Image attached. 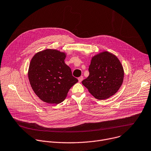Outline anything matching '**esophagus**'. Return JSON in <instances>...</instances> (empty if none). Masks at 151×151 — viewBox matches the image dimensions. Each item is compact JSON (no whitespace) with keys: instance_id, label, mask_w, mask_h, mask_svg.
Listing matches in <instances>:
<instances>
[{"instance_id":"esophagus-1","label":"esophagus","mask_w":151,"mask_h":151,"mask_svg":"<svg viewBox=\"0 0 151 151\" xmlns=\"http://www.w3.org/2000/svg\"><path fill=\"white\" fill-rule=\"evenodd\" d=\"M83 76H81L78 78V81H79V83H81V82L83 81Z\"/></svg>"}]
</instances>
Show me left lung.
I'll return each mask as SVG.
<instances>
[{
  "label": "left lung",
  "instance_id": "left-lung-1",
  "mask_svg": "<svg viewBox=\"0 0 151 151\" xmlns=\"http://www.w3.org/2000/svg\"><path fill=\"white\" fill-rule=\"evenodd\" d=\"M89 76L82 81L88 91L98 99L114 95L121 87L124 71L117 57L108 52L94 55L88 68Z\"/></svg>",
  "mask_w": 151,
  "mask_h": 151
}]
</instances>
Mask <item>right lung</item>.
<instances>
[{
  "instance_id": "add662e5",
  "label": "right lung",
  "mask_w": 151,
  "mask_h": 151,
  "mask_svg": "<svg viewBox=\"0 0 151 151\" xmlns=\"http://www.w3.org/2000/svg\"><path fill=\"white\" fill-rule=\"evenodd\" d=\"M66 55L55 49L37 53L29 64L28 78L37 96L49 104H60L78 80L64 63Z\"/></svg>"
}]
</instances>
